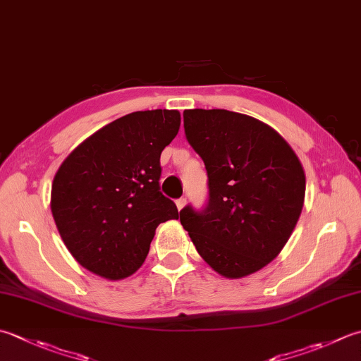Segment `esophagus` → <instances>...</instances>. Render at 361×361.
<instances>
[{"mask_svg":"<svg viewBox=\"0 0 361 361\" xmlns=\"http://www.w3.org/2000/svg\"><path fill=\"white\" fill-rule=\"evenodd\" d=\"M175 203H176V208H178V209H183V208L186 207V199H185V197H181V199H178V200H176Z\"/></svg>","mask_w":361,"mask_h":361,"instance_id":"34e87169","label":"esophagus"}]
</instances>
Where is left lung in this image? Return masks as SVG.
I'll use <instances>...</instances> for the list:
<instances>
[{"label":"left lung","mask_w":361,"mask_h":361,"mask_svg":"<svg viewBox=\"0 0 361 361\" xmlns=\"http://www.w3.org/2000/svg\"><path fill=\"white\" fill-rule=\"evenodd\" d=\"M185 134L208 173L203 211L180 222L197 252L227 279H241L279 255L298 224L305 173L293 148L259 120L227 109L183 112Z\"/></svg>","instance_id":"left-lung-1"}]
</instances>
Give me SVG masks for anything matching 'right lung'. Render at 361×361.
I'll return each instance as SVG.
<instances>
[{"mask_svg": "<svg viewBox=\"0 0 361 361\" xmlns=\"http://www.w3.org/2000/svg\"><path fill=\"white\" fill-rule=\"evenodd\" d=\"M175 109L137 111L92 134L63 159L51 213L63 244L87 271L122 280L145 261L161 222L178 219L161 194V152L180 130Z\"/></svg>", "mask_w": 361, "mask_h": 361, "instance_id": "right-lung-1", "label": "right lung"}]
</instances>
